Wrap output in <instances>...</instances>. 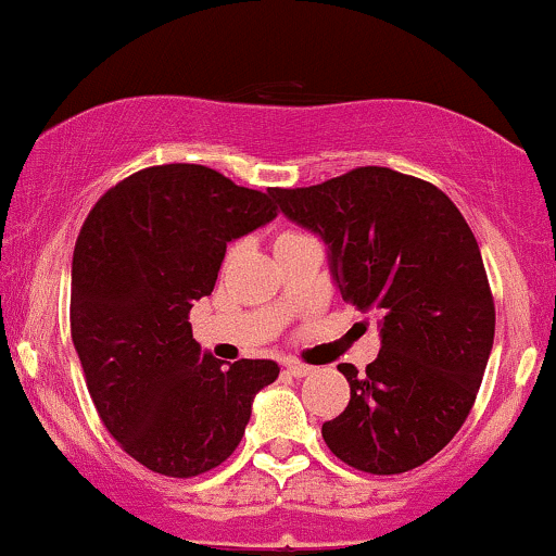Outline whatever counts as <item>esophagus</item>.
<instances>
[{"label":"esophagus","mask_w":556,"mask_h":556,"mask_svg":"<svg viewBox=\"0 0 556 556\" xmlns=\"http://www.w3.org/2000/svg\"><path fill=\"white\" fill-rule=\"evenodd\" d=\"M286 371H289L291 377H306L312 375V367H306V364H299V362H286Z\"/></svg>","instance_id":"34e87169"}]
</instances>
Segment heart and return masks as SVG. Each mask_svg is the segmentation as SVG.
<instances>
[{"label": "heart", "instance_id": "1", "mask_svg": "<svg viewBox=\"0 0 556 556\" xmlns=\"http://www.w3.org/2000/svg\"><path fill=\"white\" fill-rule=\"evenodd\" d=\"M283 237H286V233H283Z\"/></svg>", "mask_w": 556, "mask_h": 556}]
</instances>
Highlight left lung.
Returning <instances> with one entry per match:
<instances>
[{
	"instance_id": "obj_1",
	"label": "left lung",
	"mask_w": 556,
	"mask_h": 556,
	"mask_svg": "<svg viewBox=\"0 0 556 556\" xmlns=\"http://www.w3.org/2000/svg\"><path fill=\"white\" fill-rule=\"evenodd\" d=\"M273 198L325 241L345 302L382 315L367 371L338 364L351 401L323 424L332 455L377 476L434 458L471 414L494 343V299L466 218L442 189L382 166Z\"/></svg>"
}]
</instances>
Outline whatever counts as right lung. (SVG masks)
<instances>
[{
	"mask_svg": "<svg viewBox=\"0 0 556 556\" xmlns=\"http://www.w3.org/2000/svg\"><path fill=\"white\" fill-rule=\"evenodd\" d=\"M278 215L273 189L237 187L198 163L142 168L88 213L72 254L70 328L111 437L150 471L189 479L237 450L270 358L224 367L192 338L228 241Z\"/></svg>",
	"mask_w": 556,
	"mask_h": 556,
	"instance_id": "obj_1",
	"label": "right lung"
}]
</instances>
